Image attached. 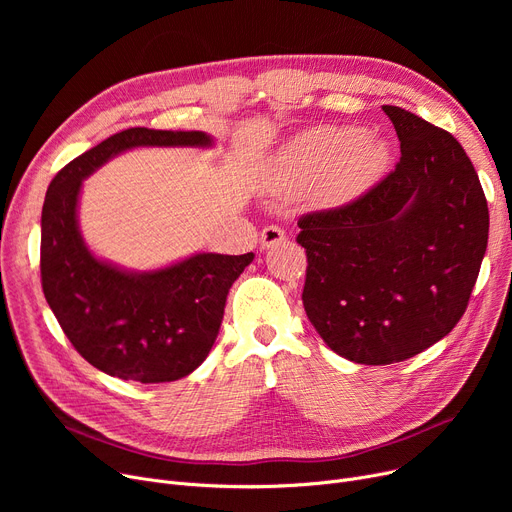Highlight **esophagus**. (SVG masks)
Segmentation results:
<instances>
[{
	"label": "esophagus",
	"mask_w": 512,
	"mask_h": 512,
	"mask_svg": "<svg viewBox=\"0 0 512 512\" xmlns=\"http://www.w3.org/2000/svg\"><path fill=\"white\" fill-rule=\"evenodd\" d=\"M284 240H286V232L278 226H267L261 232V247L263 249H274V247L282 245Z\"/></svg>",
	"instance_id": "esophagus-1"
}]
</instances>
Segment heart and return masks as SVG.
Masks as SVG:
<instances>
[{
    "mask_svg": "<svg viewBox=\"0 0 512 512\" xmlns=\"http://www.w3.org/2000/svg\"><path fill=\"white\" fill-rule=\"evenodd\" d=\"M388 161L386 143L353 128H311L288 141L274 159L280 182L313 186L321 203L355 199L380 176Z\"/></svg>",
    "mask_w": 512,
    "mask_h": 512,
    "instance_id": "1",
    "label": "heart"
}]
</instances>
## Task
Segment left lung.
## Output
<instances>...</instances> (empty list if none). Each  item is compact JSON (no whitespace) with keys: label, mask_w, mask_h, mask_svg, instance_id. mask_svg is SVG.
Returning a JSON list of instances; mask_svg holds the SVG:
<instances>
[{"label":"left lung","mask_w":512,"mask_h":512,"mask_svg":"<svg viewBox=\"0 0 512 512\" xmlns=\"http://www.w3.org/2000/svg\"><path fill=\"white\" fill-rule=\"evenodd\" d=\"M396 168L357 201L299 220L303 305L332 351L361 365L411 359L463 317L488 249L477 172L450 132L384 105Z\"/></svg>","instance_id":"left-lung-1"}]
</instances>
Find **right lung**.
Returning <instances> with one entry per match:
<instances>
[{"mask_svg":"<svg viewBox=\"0 0 512 512\" xmlns=\"http://www.w3.org/2000/svg\"><path fill=\"white\" fill-rule=\"evenodd\" d=\"M137 147H213L201 130L128 128L101 141L51 180L41 213V284L76 351L99 371L141 384L193 373L218 338L226 297L255 259L195 253L149 272L99 259L80 234L83 180Z\"/></svg>","mask_w":512,"mask_h":512,"instance_id":"right-lung-1","label":"right lung"}]
</instances>
